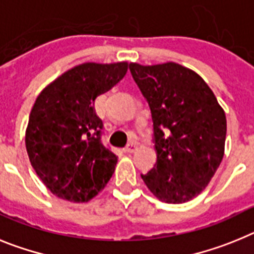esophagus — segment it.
Returning <instances> with one entry per match:
<instances>
[{
	"label": "esophagus",
	"mask_w": 254,
	"mask_h": 254,
	"mask_svg": "<svg viewBox=\"0 0 254 254\" xmlns=\"http://www.w3.org/2000/svg\"><path fill=\"white\" fill-rule=\"evenodd\" d=\"M135 149H136V143H134V142H130L129 144L125 147V152H127V153H133Z\"/></svg>",
	"instance_id": "1"
}]
</instances>
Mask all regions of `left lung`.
<instances>
[{
  "mask_svg": "<svg viewBox=\"0 0 254 254\" xmlns=\"http://www.w3.org/2000/svg\"><path fill=\"white\" fill-rule=\"evenodd\" d=\"M129 69L147 100L157 161L142 175L166 203H184L206 188L224 157L226 116L206 81L175 63Z\"/></svg>",
  "mask_w": 254,
  "mask_h": 254,
  "instance_id": "obj_1",
  "label": "left lung"
}]
</instances>
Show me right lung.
I'll return each instance as SVG.
<instances>
[{
	"label": "right lung",
	"instance_id": "1",
	"mask_svg": "<svg viewBox=\"0 0 254 254\" xmlns=\"http://www.w3.org/2000/svg\"><path fill=\"white\" fill-rule=\"evenodd\" d=\"M127 63H85L42 90L29 115L25 147L43 184L61 199L88 202L111 179L118 156L102 144L94 101L124 78Z\"/></svg>",
	"mask_w": 254,
	"mask_h": 254
}]
</instances>
